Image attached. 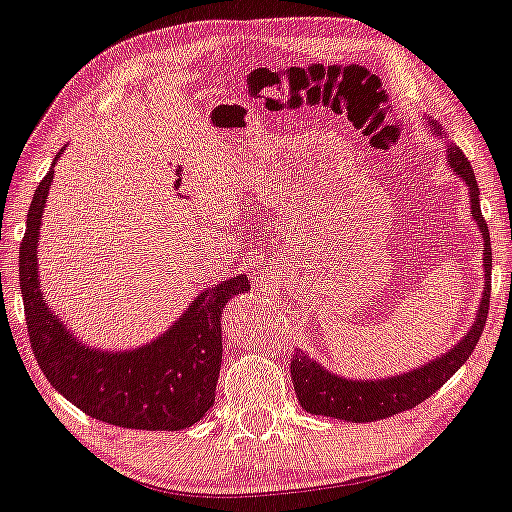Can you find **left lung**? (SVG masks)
Listing matches in <instances>:
<instances>
[{
  "mask_svg": "<svg viewBox=\"0 0 512 512\" xmlns=\"http://www.w3.org/2000/svg\"><path fill=\"white\" fill-rule=\"evenodd\" d=\"M435 127V122H432ZM437 131V129H435ZM441 133V131H439ZM448 162L450 167L457 171V176L466 182L470 189V209L475 216L481 238H484V298L477 310L475 325L470 332L461 339L450 352H446L439 359L430 361L421 368L412 372H403L399 376H390V379L379 381H352L336 376L323 365H318L305 352L296 350L292 354V363H289V372H292V383L296 390L298 403L312 414H323V417L345 419L352 423L363 421H379L392 414L406 412L417 408L421 401H426L430 394H435L443 383H446L452 374H455L461 365L468 361V356L475 350L481 332H484L488 307H490V272H493V252H490V234L486 227V220L481 216L479 207V187L475 171H472L464 151L455 144L448 147Z\"/></svg>",
  "mask_w": 512,
  "mask_h": 512,
  "instance_id": "1",
  "label": "left lung"
}]
</instances>
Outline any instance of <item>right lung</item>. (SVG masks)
<instances>
[{
	"label": "right lung",
	"mask_w": 512,
	"mask_h": 512,
	"mask_svg": "<svg viewBox=\"0 0 512 512\" xmlns=\"http://www.w3.org/2000/svg\"><path fill=\"white\" fill-rule=\"evenodd\" d=\"M55 165V162H53ZM53 169L37 185L19 245L28 339L48 383L93 419L136 430H182L194 426L216 401L223 361L220 312L247 276H234L200 292L180 321L156 341L129 352H100L77 343L53 316L37 278V243Z\"/></svg>",
	"instance_id": "1"
}]
</instances>
